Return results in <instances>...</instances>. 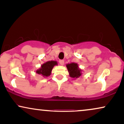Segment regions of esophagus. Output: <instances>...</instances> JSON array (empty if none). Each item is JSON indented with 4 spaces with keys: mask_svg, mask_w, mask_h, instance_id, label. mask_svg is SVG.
Instances as JSON below:
<instances>
[{
    "mask_svg": "<svg viewBox=\"0 0 124 124\" xmlns=\"http://www.w3.org/2000/svg\"><path fill=\"white\" fill-rule=\"evenodd\" d=\"M59 63L61 65L63 66L64 65V61L63 60H59Z\"/></svg>",
    "mask_w": 124,
    "mask_h": 124,
    "instance_id": "1",
    "label": "esophagus"
}]
</instances>
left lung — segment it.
<instances>
[{
	"instance_id": "8db88e82",
	"label": "left lung",
	"mask_w": 124,
	"mask_h": 124,
	"mask_svg": "<svg viewBox=\"0 0 124 124\" xmlns=\"http://www.w3.org/2000/svg\"><path fill=\"white\" fill-rule=\"evenodd\" d=\"M69 75L72 78H78L82 75V70L78 67V65L76 63H71L66 65Z\"/></svg>"
}]
</instances>
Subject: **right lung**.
Instances as JSON below:
<instances>
[{
    "label": "right lung",
    "instance_id": "right-lung-1",
    "mask_svg": "<svg viewBox=\"0 0 124 124\" xmlns=\"http://www.w3.org/2000/svg\"><path fill=\"white\" fill-rule=\"evenodd\" d=\"M57 62L54 61H47L46 63L41 65V68L36 71V73L42 75L44 77H47L50 75L52 69L54 66L57 65Z\"/></svg>",
    "mask_w": 124,
    "mask_h": 124
}]
</instances>
